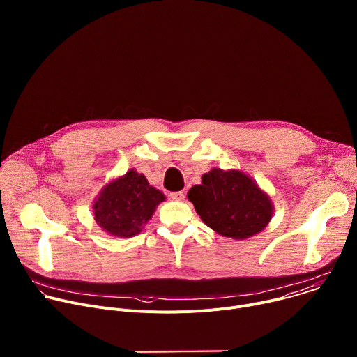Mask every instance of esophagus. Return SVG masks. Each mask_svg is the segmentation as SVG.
<instances>
[{"instance_id": "34e87169", "label": "esophagus", "mask_w": 357, "mask_h": 357, "mask_svg": "<svg viewBox=\"0 0 357 357\" xmlns=\"http://www.w3.org/2000/svg\"><path fill=\"white\" fill-rule=\"evenodd\" d=\"M169 196H171L174 200H183V199H185V193H183L182 190H179V192H172V193H169Z\"/></svg>"}]
</instances>
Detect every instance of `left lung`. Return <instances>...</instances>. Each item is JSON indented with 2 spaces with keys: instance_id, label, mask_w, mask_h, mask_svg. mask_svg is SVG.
<instances>
[{
  "instance_id": "1",
  "label": "left lung",
  "mask_w": 357,
  "mask_h": 357,
  "mask_svg": "<svg viewBox=\"0 0 357 357\" xmlns=\"http://www.w3.org/2000/svg\"><path fill=\"white\" fill-rule=\"evenodd\" d=\"M188 199L203 220L216 233L234 240H244L260 233L271 220L270 197L240 171L213 168L202 176Z\"/></svg>"
}]
</instances>
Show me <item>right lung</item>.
<instances>
[{
	"instance_id": "1",
	"label": "right lung",
	"mask_w": 357,
	"mask_h": 357,
	"mask_svg": "<svg viewBox=\"0 0 357 357\" xmlns=\"http://www.w3.org/2000/svg\"><path fill=\"white\" fill-rule=\"evenodd\" d=\"M164 199L142 174L130 169L101 190L93 206L94 220L112 236L131 237L141 231Z\"/></svg>"
}]
</instances>
